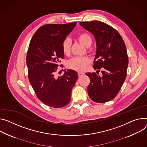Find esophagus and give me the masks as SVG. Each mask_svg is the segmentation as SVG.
Segmentation results:
<instances>
[{
  "mask_svg": "<svg viewBox=\"0 0 147 147\" xmlns=\"http://www.w3.org/2000/svg\"><path fill=\"white\" fill-rule=\"evenodd\" d=\"M84 73H83V72H78V76H79V77H82V76H84Z\"/></svg>",
  "mask_w": 147,
  "mask_h": 147,
  "instance_id": "1",
  "label": "esophagus"
}]
</instances>
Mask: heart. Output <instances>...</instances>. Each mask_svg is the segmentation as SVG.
<instances>
[{
	"mask_svg": "<svg viewBox=\"0 0 147 147\" xmlns=\"http://www.w3.org/2000/svg\"><path fill=\"white\" fill-rule=\"evenodd\" d=\"M78 40L88 47L92 44V38L87 33H82L77 37ZM71 42L69 38H65L62 43V51L65 55H69L71 50ZM90 63L89 59L86 57H74L67 62V67L70 69L77 71L84 70Z\"/></svg>",
	"mask_w": 147,
	"mask_h": 147,
	"instance_id": "b5f03b06",
	"label": "heart"
}]
</instances>
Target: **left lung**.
Listing matches in <instances>:
<instances>
[{
  "label": "left lung",
  "instance_id": "obj_1",
  "mask_svg": "<svg viewBox=\"0 0 147 147\" xmlns=\"http://www.w3.org/2000/svg\"><path fill=\"white\" fill-rule=\"evenodd\" d=\"M83 28L94 36L97 50L93 68L97 73H87L90 83L87 87L90 98L103 103L114 98L127 76L128 57L121 35L110 25L94 20L80 23ZM102 75H98L99 70Z\"/></svg>",
  "mask_w": 147,
  "mask_h": 147
}]
</instances>
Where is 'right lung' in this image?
Masks as SVG:
<instances>
[{"label":"right lung","instance_id":"right-lung-1","mask_svg":"<svg viewBox=\"0 0 147 147\" xmlns=\"http://www.w3.org/2000/svg\"><path fill=\"white\" fill-rule=\"evenodd\" d=\"M76 23L45 24L30 42L26 57L29 82L37 98L51 107L61 108L69 103L78 78L77 73L70 69L55 76L60 59L64 57L62 43Z\"/></svg>","mask_w":147,"mask_h":147}]
</instances>
